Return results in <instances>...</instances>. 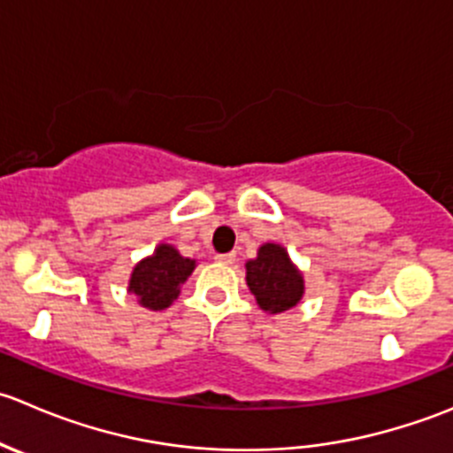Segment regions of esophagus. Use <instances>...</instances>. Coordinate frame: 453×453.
<instances>
[{"mask_svg": "<svg viewBox=\"0 0 453 453\" xmlns=\"http://www.w3.org/2000/svg\"><path fill=\"white\" fill-rule=\"evenodd\" d=\"M216 259H218V262H222V264H233V262H235V253H233V250H231V253H218Z\"/></svg>", "mask_w": 453, "mask_h": 453, "instance_id": "1", "label": "esophagus"}]
</instances>
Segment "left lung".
<instances>
[{
	"mask_svg": "<svg viewBox=\"0 0 453 453\" xmlns=\"http://www.w3.org/2000/svg\"><path fill=\"white\" fill-rule=\"evenodd\" d=\"M246 284L262 311L284 312L297 306L303 295V277L280 244L259 246L257 257L246 262Z\"/></svg>",
	"mask_w": 453,
	"mask_h": 453,
	"instance_id": "8db88e82",
	"label": "left lung"
}]
</instances>
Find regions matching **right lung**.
Here are the masks:
<instances>
[{
  "mask_svg": "<svg viewBox=\"0 0 453 453\" xmlns=\"http://www.w3.org/2000/svg\"><path fill=\"white\" fill-rule=\"evenodd\" d=\"M196 262L182 257L173 246L160 244L151 257L136 264L129 280V293L151 311H163L180 293V284L191 275Z\"/></svg>",
  "mask_w": 453,
  "mask_h": 453,
  "instance_id": "add662e5",
  "label": "right lung"
}]
</instances>
